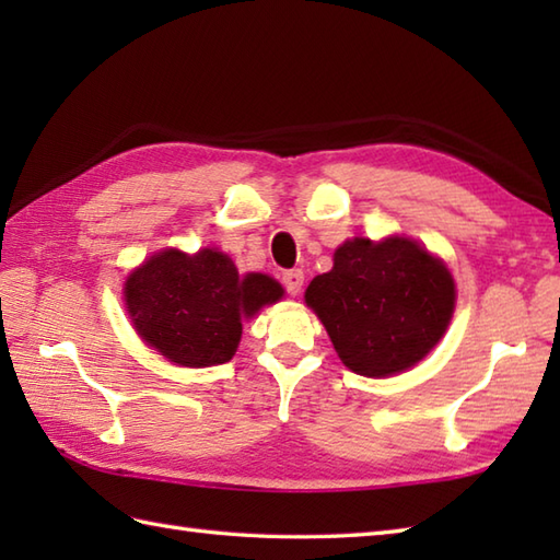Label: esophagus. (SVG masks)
<instances>
[{
    "label": "esophagus",
    "instance_id": "obj_1",
    "mask_svg": "<svg viewBox=\"0 0 560 560\" xmlns=\"http://www.w3.org/2000/svg\"><path fill=\"white\" fill-rule=\"evenodd\" d=\"M303 281H305V277H303L301 269H291V271L283 273V287H287V291L291 295H299L301 293Z\"/></svg>",
    "mask_w": 560,
    "mask_h": 560
}]
</instances>
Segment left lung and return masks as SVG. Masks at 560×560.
Here are the masks:
<instances>
[{
    "mask_svg": "<svg viewBox=\"0 0 560 560\" xmlns=\"http://www.w3.org/2000/svg\"><path fill=\"white\" fill-rule=\"evenodd\" d=\"M305 303L349 371L387 377L419 363L445 335L455 279L409 237H353L337 247L335 267L311 281Z\"/></svg>",
    "mask_w": 560,
    "mask_h": 560,
    "instance_id": "left-lung-1",
    "label": "left lung"
}]
</instances>
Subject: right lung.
<instances>
[{
	"instance_id": "obj_1",
	"label": "right lung",
	"mask_w": 560,
	"mask_h": 560,
	"mask_svg": "<svg viewBox=\"0 0 560 560\" xmlns=\"http://www.w3.org/2000/svg\"><path fill=\"white\" fill-rule=\"evenodd\" d=\"M283 295L267 273H237L213 247L187 255L161 249L125 281V305L137 335L175 365L207 368L233 359L243 319Z\"/></svg>"
}]
</instances>
